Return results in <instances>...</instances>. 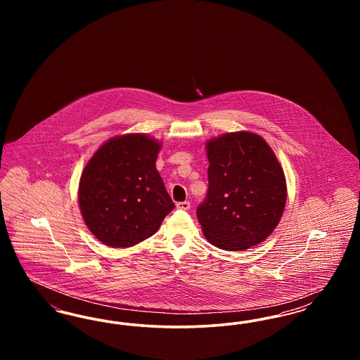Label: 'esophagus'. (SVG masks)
<instances>
[{
	"label": "esophagus",
	"mask_w": 360,
	"mask_h": 360,
	"mask_svg": "<svg viewBox=\"0 0 360 360\" xmlns=\"http://www.w3.org/2000/svg\"><path fill=\"white\" fill-rule=\"evenodd\" d=\"M178 209H182V210H188L190 209V202L188 201H184V202H178L176 204Z\"/></svg>",
	"instance_id": "obj_1"
}]
</instances>
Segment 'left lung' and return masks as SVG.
<instances>
[{"label":"left lung","mask_w":360,"mask_h":360,"mask_svg":"<svg viewBox=\"0 0 360 360\" xmlns=\"http://www.w3.org/2000/svg\"><path fill=\"white\" fill-rule=\"evenodd\" d=\"M207 182L197 217L206 240L226 251L264 241L286 204V179L270 146L251 132L209 140Z\"/></svg>","instance_id":"left-lung-1"}]
</instances>
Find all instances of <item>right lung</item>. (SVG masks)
Returning <instances> with one entry per match:
<instances>
[{
    "label": "right lung",
    "instance_id": "right-lung-1",
    "mask_svg": "<svg viewBox=\"0 0 360 360\" xmlns=\"http://www.w3.org/2000/svg\"><path fill=\"white\" fill-rule=\"evenodd\" d=\"M160 143L143 134L116 136L91 156L78 202L91 233L105 245L132 247L159 229L174 202L156 170Z\"/></svg>",
    "mask_w": 360,
    "mask_h": 360
}]
</instances>
